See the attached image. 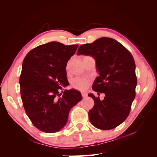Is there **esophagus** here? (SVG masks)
<instances>
[{"label": "esophagus", "instance_id": "obj_1", "mask_svg": "<svg viewBox=\"0 0 157 157\" xmlns=\"http://www.w3.org/2000/svg\"><path fill=\"white\" fill-rule=\"evenodd\" d=\"M81 94H82V98H86V96H87V94H86V93H82Z\"/></svg>", "mask_w": 157, "mask_h": 157}]
</instances>
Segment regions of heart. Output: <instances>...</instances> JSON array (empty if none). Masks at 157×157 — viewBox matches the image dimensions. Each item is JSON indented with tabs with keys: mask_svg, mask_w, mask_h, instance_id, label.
Instances as JSON below:
<instances>
[{
	"mask_svg": "<svg viewBox=\"0 0 157 157\" xmlns=\"http://www.w3.org/2000/svg\"><path fill=\"white\" fill-rule=\"evenodd\" d=\"M90 84V80L87 78H75L72 82H71V85L72 86L76 89L80 90V91H84L87 89Z\"/></svg>",
	"mask_w": 157,
	"mask_h": 157,
	"instance_id": "1",
	"label": "heart"
}]
</instances>
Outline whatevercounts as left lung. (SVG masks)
<instances>
[{
  "mask_svg": "<svg viewBox=\"0 0 157 157\" xmlns=\"http://www.w3.org/2000/svg\"><path fill=\"white\" fill-rule=\"evenodd\" d=\"M77 54L90 55L96 59L99 76L92 89L98 95L105 94L103 100L88 94L94 101L88 112L90 121L98 129H113L126 119L135 98L137 77L134 58L120 42L107 37L81 45Z\"/></svg>",
  "mask_w": 157,
  "mask_h": 157,
  "instance_id": "1",
  "label": "left lung"
}]
</instances>
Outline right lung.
Listing matches in <instances>:
<instances>
[{
  "label": "right lung",
  "instance_id": "obj_1",
  "mask_svg": "<svg viewBox=\"0 0 157 157\" xmlns=\"http://www.w3.org/2000/svg\"><path fill=\"white\" fill-rule=\"evenodd\" d=\"M78 47L50 42L32 49L23 59L20 77L23 105L32 124L42 132L59 131L71 109L82 99L73 89L59 93L69 84L66 65Z\"/></svg>",
  "mask_w": 157,
  "mask_h": 157
}]
</instances>
